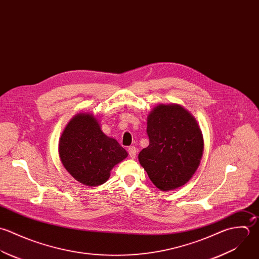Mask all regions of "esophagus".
Returning a JSON list of instances; mask_svg holds the SVG:
<instances>
[{"instance_id": "1", "label": "esophagus", "mask_w": 259, "mask_h": 259, "mask_svg": "<svg viewBox=\"0 0 259 259\" xmlns=\"http://www.w3.org/2000/svg\"><path fill=\"white\" fill-rule=\"evenodd\" d=\"M127 152H128V155L132 159H135L137 157V148L136 147H130L127 149Z\"/></svg>"}]
</instances>
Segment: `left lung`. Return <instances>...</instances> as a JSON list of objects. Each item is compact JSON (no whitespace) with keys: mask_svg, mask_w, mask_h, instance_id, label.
I'll list each match as a JSON object with an SVG mask.
<instances>
[{"mask_svg":"<svg viewBox=\"0 0 259 259\" xmlns=\"http://www.w3.org/2000/svg\"><path fill=\"white\" fill-rule=\"evenodd\" d=\"M150 145L139 161L161 191L185 185L196 172L203 155V135L196 118L179 104H159L148 116Z\"/></svg>","mask_w":259,"mask_h":259,"instance_id":"8db88e82","label":"left lung"}]
</instances>
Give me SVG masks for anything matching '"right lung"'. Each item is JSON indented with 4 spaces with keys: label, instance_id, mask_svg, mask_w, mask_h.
<instances>
[{
    "label": "right lung",
    "instance_id": "1",
    "mask_svg": "<svg viewBox=\"0 0 259 259\" xmlns=\"http://www.w3.org/2000/svg\"><path fill=\"white\" fill-rule=\"evenodd\" d=\"M63 167L87 186L105 183L112 168L127 157L116 140L105 136L91 113H78L68 122L59 140Z\"/></svg>",
    "mask_w": 259,
    "mask_h": 259
}]
</instances>
